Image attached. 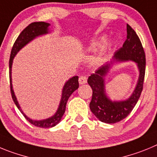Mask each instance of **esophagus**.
I'll return each mask as SVG.
<instances>
[{"label": "esophagus", "mask_w": 157, "mask_h": 157, "mask_svg": "<svg viewBox=\"0 0 157 157\" xmlns=\"http://www.w3.org/2000/svg\"><path fill=\"white\" fill-rule=\"evenodd\" d=\"M87 77H84V76H81V77H79V83H80V84H86V83H87Z\"/></svg>", "instance_id": "34e87169"}]
</instances>
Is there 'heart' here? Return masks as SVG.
Instances as JSON below:
<instances>
[{
	"mask_svg": "<svg viewBox=\"0 0 157 157\" xmlns=\"http://www.w3.org/2000/svg\"><path fill=\"white\" fill-rule=\"evenodd\" d=\"M97 44H98V43H94L90 46V49H94V48L95 46H97ZM111 46H112V43L110 41H107L104 44V45L102 46L101 48V51L98 52V54L95 56L94 58V63H97V64H100V63H102L105 59V56H106V54L108 53V52L109 51V49L111 48Z\"/></svg>",
	"mask_w": 157,
	"mask_h": 157,
	"instance_id": "b5f03b06",
	"label": "heart"
}]
</instances>
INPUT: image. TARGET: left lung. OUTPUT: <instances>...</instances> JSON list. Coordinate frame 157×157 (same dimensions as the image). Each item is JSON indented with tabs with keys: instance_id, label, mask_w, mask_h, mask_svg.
<instances>
[{
	"instance_id": "obj_1",
	"label": "left lung",
	"mask_w": 157,
	"mask_h": 157,
	"mask_svg": "<svg viewBox=\"0 0 157 157\" xmlns=\"http://www.w3.org/2000/svg\"><path fill=\"white\" fill-rule=\"evenodd\" d=\"M135 61L140 76L135 90L129 98L122 101H112L105 92V77L114 63ZM145 71V55L143 47L135 31L127 24V39L123 47L115 52L110 63L101 66L88 77L87 83L92 89L90 109L100 121L114 124L126 118L140 98L143 87Z\"/></svg>"
}]
</instances>
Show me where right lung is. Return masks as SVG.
Returning a JSON list of instances; mask_svg holds the SVG:
<instances>
[{
    "label": "right lung",
    "instance_id": "obj_1",
    "mask_svg": "<svg viewBox=\"0 0 157 157\" xmlns=\"http://www.w3.org/2000/svg\"><path fill=\"white\" fill-rule=\"evenodd\" d=\"M49 26L50 24L48 22H32L28 26H26L23 30L21 32L20 34L19 35L18 38L16 39L15 42L14 43L13 47H12V52H11V56H10L9 59V78H10V86H11V94H12V99H13L14 102H15V105L17 108L19 109V111L22 113V115L25 117L26 120L29 121L30 124H32L34 126L38 127V128H48L55 127L56 124H59L61 121L62 117H63V114H64L65 111H66V102L68 101L69 98L70 97L73 92L76 91L79 87V83H78V77L75 76L70 78L65 83L64 86H63V91H62V97L60 102H59V105L58 107V109L56 111V113L53 116H52L49 118L47 119L41 120V121H35V120H32L27 117L26 114L24 113L23 111L21 109L20 105H19L18 100L16 98L15 92H14L13 87H12V63H13V59L15 56H16L17 53L24 47L26 46L27 44L32 41L33 39H35L37 36H42V35L48 34L50 33L49 31Z\"/></svg>",
    "mask_w": 157,
    "mask_h": 157
}]
</instances>
